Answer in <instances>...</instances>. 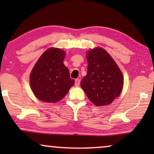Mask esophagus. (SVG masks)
Segmentation results:
<instances>
[{
    "label": "esophagus",
    "instance_id": "obj_1",
    "mask_svg": "<svg viewBox=\"0 0 154 154\" xmlns=\"http://www.w3.org/2000/svg\"><path fill=\"white\" fill-rule=\"evenodd\" d=\"M75 85H77V86L80 85V79H77L75 80Z\"/></svg>",
    "mask_w": 154,
    "mask_h": 154
}]
</instances>
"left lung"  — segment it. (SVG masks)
Listing matches in <instances>:
<instances>
[{"instance_id":"left-lung-1","label":"left lung","mask_w":154,"mask_h":154,"mask_svg":"<svg viewBox=\"0 0 154 154\" xmlns=\"http://www.w3.org/2000/svg\"><path fill=\"white\" fill-rule=\"evenodd\" d=\"M87 75L81 86L89 100L97 106L110 104L121 94L123 75L106 50L96 48L88 52Z\"/></svg>"}]
</instances>
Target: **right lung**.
<instances>
[{
  "label": "right lung",
  "instance_id": "right-lung-1",
  "mask_svg": "<svg viewBox=\"0 0 154 154\" xmlns=\"http://www.w3.org/2000/svg\"><path fill=\"white\" fill-rule=\"evenodd\" d=\"M64 51L51 48L44 52L30 74V85L35 96L42 102L56 103L64 98L74 85L69 69L64 66Z\"/></svg>",
  "mask_w": 154,
  "mask_h": 154
}]
</instances>
